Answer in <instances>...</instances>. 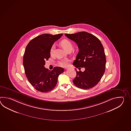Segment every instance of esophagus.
<instances>
[{"instance_id": "obj_1", "label": "esophagus", "mask_w": 131, "mask_h": 131, "mask_svg": "<svg viewBox=\"0 0 131 131\" xmlns=\"http://www.w3.org/2000/svg\"><path fill=\"white\" fill-rule=\"evenodd\" d=\"M69 69V68H66V69Z\"/></svg>"}]
</instances>
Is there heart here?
Returning a JSON list of instances; mask_svg holds the SVG:
<instances>
[{
    "label": "heart",
    "mask_w": 131,
    "mask_h": 131,
    "mask_svg": "<svg viewBox=\"0 0 131 131\" xmlns=\"http://www.w3.org/2000/svg\"><path fill=\"white\" fill-rule=\"evenodd\" d=\"M59 45L61 46L62 48L64 49L66 51L72 50L73 48V44L72 42L68 39H64L62 40L59 42ZM54 52V47L52 46L50 50V53L51 56L53 55ZM58 63L59 66L62 67H66L68 66L69 64V60L67 59H62L60 60L58 62Z\"/></svg>",
    "instance_id": "heart-1"
}]
</instances>
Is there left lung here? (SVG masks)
Listing matches in <instances>:
<instances>
[{"label": "left lung", "mask_w": 131, "mask_h": 131, "mask_svg": "<svg viewBox=\"0 0 131 131\" xmlns=\"http://www.w3.org/2000/svg\"><path fill=\"white\" fill-rule=\"evenodd\" d=\"M65 35L75 42L79 49L73 65L85 69L83 72L76 71L73 83L81 89L94 87L103 77L106 66V57L101 42L96 36L86 32Z\"/></svg>", "instance_id": "8db88e82"}]
</instances>
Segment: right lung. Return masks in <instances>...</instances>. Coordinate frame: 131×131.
I'll list each match as a JSON object with an SVG mask.
<instances>
[{
	"instance_id": "obj_1",
	"label": "right lung",
	"mask_w": 131,
	"mask_h": 131,
	"mask_svg": "<svg viewBox=\"0 0 131 131\" xmlns=\"http://www.w3.org/2000/svg\"><path fill=\"white\" fill-rule=\"evenodd\" d=\"M62 35L42 34L31 40L26 47L23 61L25 74L31 85L38 91L46 93L54 89L59 75L64 71L60 67H55L50 71L44 66L45 61L50 58V48Z\"/></svg>"
}]
</instances>
